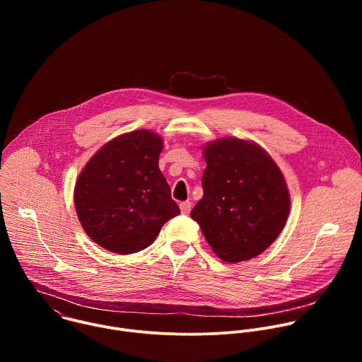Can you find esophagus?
I'll use <instances>...</instances> for the list:
<instances>
[{
    "label": "esophagus",
    "instance_id": "obj_1",
    "mask_svg": "<svg viewBox=\"0 0 362 362\" xmlns=\"http://www.w3.org/2000/svg\"><path fill=\"white\" fill-rule=\"evenodd\" d=\"M179 206H180V211H182L183 215L190 214V211H192V203L190 202H182Z\"/></svg>",
    "mask_w": 362,
    "mask_h": 362
}]
</instances>
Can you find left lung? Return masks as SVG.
Wrapping results in <instances>:
<instances>
[{
  "instance_id": "8db88e82",
  "label": "left lung",
  "mask_w": 362,
  "mask_h": 362,
  "mask_svg": "<svg viewBox=\"0 0 362 362\" xmlns=\"http://www.w3.org/2000/svg\"><path fill=\"white\" fill-rule=\"evenodd\" d=\"M203 197L190 218L225 262H243L267 250L289 215L281 169L256 143L223 137L203 147Z\"/></svg>"
}]
</instances>
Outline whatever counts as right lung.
Returning <instances> with one entry per match:
<instances>
[{"mask_svg":"<svg viewBox=\"0 0 362 362\" xmlns=\"http://www.w3.org/2000/svg\"><path fill=\"white\" fill-rule=\"evenodd\" d=\"M163 140L134 130L103 146L74 187L78 221L91 240L119 255L150 246L162 226L180 214L159 169Z\"/></svg>","mask_w":362,"mask_h":362,"instance_id":"right-lung-1","label":"right lung"}]
</instances>
